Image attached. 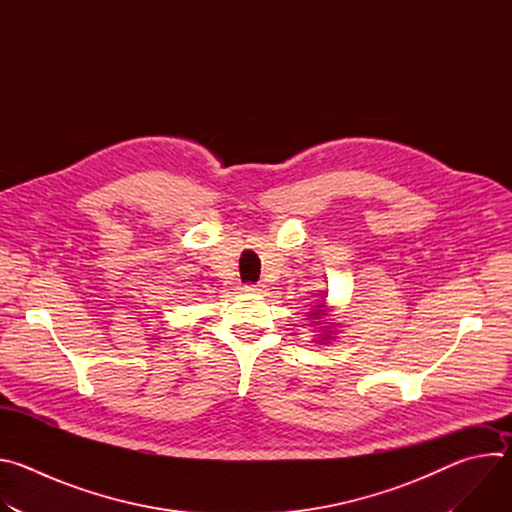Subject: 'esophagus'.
<instances>
[{
    "label": "esophagus",
    "mask_w": 512,
    "mask_h": 512,
    "mask_svg": "<svg viewBox=\"0 0 512 512\" xmlns=\"http://www.w3.org/2000/svg\"><path fill=\"white\" fill-rule=\"evenodd\" d=\"M243 291H245V294H255V296H259V294H265V285H261V283L243 285Z\"/></svg>",
    "instance_id": "obj_1"
}]
</instances>
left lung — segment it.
I'll return each instance as SVG.
<instances>
[{"label": "left lung", "instance_id": "left-lung-1", "mask_svg": "<svg viewBox=\"0 0 512 512\" xmlns=\"http://www.w3.org/2000/svg\"><path fill=\"white\" fill-rule=\"evenodd\" d=\"M330 312H334V310L326 304V296L320 298V300H316V302L312 304V310L306 312L308 320H312L310 326H318V336H316V342H318V344H326V342L334 340L336 330H332L334 322L328 318Z\"/></svg>", "mask_w": 512, "mask_h": 512}]
</instances>
